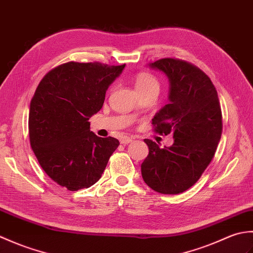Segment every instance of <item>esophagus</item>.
<instances>
[{
  "label": "esophagus",
  "instance_id": "obj_1",
  "mask_svg": "<svg viewBox=\"0 0 253 253\" xmlns=\"http://www.w3.org/2000/svg\"><path fill=\"white\" fill-rule=\"evenodd\" d=\"M132 141V138L127 137V136H122L121 137V143L122 144H128Z\"/></svg>",
  "mask_w": 253,
  "mask_h": 253
}]
</instances>
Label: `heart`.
<instances>
[{
	"label": "heart",
	"mask_w": 253,
	"mask_h": 253,
	"mask_svg": "<svg viewBox=\"0 0 253 253\" xmlns=\"http://www.w3.org/2000/svg\"><path fill=\"white\" fill-rule=\"evenodd\" d=\"M135 88L138 93L148 92V91H159V79L150 72H140L135 77Z\"/></svg>",
	"instance_id": "heart-1"
}]
</instances>
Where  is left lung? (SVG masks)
I'll return each instance as SVG.
<instances>
[{"label": "left lung", "instance_id": "left-lung-1", "mask_svg": "<svg viewBox=\"0 0 253 253\" xmlns=\"http://www.w3.org/2000/svg\"><path fill=\"white\" fill-rule=\"evenodd\" d=\"M150 67L169 79V103L152 120L160 135L173 133L174 143L161 149L144 139L149 154L141 164L144 182L163 195L189 189L211 163L222 136V110L217 91L200 68L178 58H161Z\"/></svg>", "mask_w": 253, "mask_h": 253}]
</instances>
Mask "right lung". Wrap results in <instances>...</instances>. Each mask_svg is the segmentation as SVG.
Returning <instances> with one entry per match:
<instances>
[{
    "label": "right lung",
    "instance_id": "add662e5",
    "mask_svg": "<svg viewBox=\"0 0 253 253\" xmlns=\"http://www.w3.org/2000/svg\"><path fill=\"white\" fill-rule=\"evenodd\" d=\"M125 67L67 62L44 75L30 102L31 148L47 176L77 191L98 181L120 141L90 131L89 118L104 103L109 85Z\"/></svg>",
    "mask_w": 253,
    "mask_h": 253
}]
</instances>
